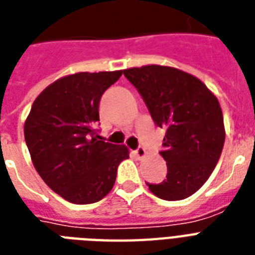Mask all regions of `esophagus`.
Here are the masks:
<instances>
[{
	"mask_svg": "<svg viewBox=\"0 0 255 255\" xmlns=\"http://www.w3.org/2000/svg\"><path fill=\"white\" fill-rule=\"evenodd\" d=\"M134 153H135V155H137L138 158L142 159L146 155V150H145V147H142V146H138L137 149L134 150Z\"/></svg>",
	"mask_w": 255,
	"mask_h": 255,
	"instance_id": "obj_1",
	"label": "esophagus"
}]
</instances>
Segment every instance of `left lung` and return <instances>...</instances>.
<instances>
[{
  "label": "left lung",
  "instance_id": "obj_1",
  "mask_svg": "<svg viewBox=\"0 0 255 255\" xmlns=\"http://www.w3.org/2000/svg\"><path fill=\"white\" fill-rule=\"evenodd\" d=\"M145 101L157 126L166 130L162 155L166 179L147 183L150 191L166 201L194 194L214 170L225 142L220 102L206 85L189 73L149 65L124 70Z\"/></svg>",
  "mask_w": 255,
  "mask_h": 255
}]
</instances>
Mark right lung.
I'll return each mask as SVG.
<instances>
[{
	"mask_svg": "<svg viewBox=\"0 0 255 255\" xmlns=\"http://www.w3.org/2000/svg\"><path fill=\"white\" fill-rule=\"evenodd\" d=\"M122 70L76 73L49 85L23 126L31 161L54 193L77 205L98 202L113 189L125 145L102 141L100 101Z\"/></svg>",
	"mask_w": 255,
	"mask_h": 255,
	"instance_id": "obj_1",
	"label": "right lung"
}]
</instances>
